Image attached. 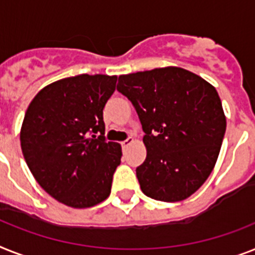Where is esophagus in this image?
<instances>
[{"label":"esophagus","instance_id":"34e87169","mask_svg":"<svg viewBox=\"0 0 255 255\" xmlns=\"http://www.w3.org/2000/svg\"><path fill=\"white\" fill-rule=\"evenodd\" d=\"M132 142H134V139H132V138H128V139L124 140V142L121 143V146H123V148L125 150V148H128V147H129Z\"/></svg>","mask_w":255,"mask_h":255}]
</instances>
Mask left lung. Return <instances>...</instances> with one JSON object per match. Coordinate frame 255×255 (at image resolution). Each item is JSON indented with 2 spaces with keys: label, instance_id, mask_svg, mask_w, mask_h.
Returning a JSON list of instances; mask_svg holds the SVG:
<instances>
[{
  "label": "left lung",
  "instance_id": "left-lung-1",
  "mask_svg": "<svg viewBox=\"0 0 255 255\" xmlns=\"http://www.w3.org/2000/svg\"><path fill=\"white\" fill-rule=\"evenodd\" d=\"M117 90L131 102L146 134V160L136 168L142 191L163 202L189 198L211 174L226 132L215 87L167 66L120 75Z\"/></svg>",
  "mask_w": 255,
  "mask_h": 255
}]
</instances>
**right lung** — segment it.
I'll use <instances>...</instances> for the list:
<instances>
[{"instance_id": "1", "label": "right lung", "mask_w": 255, "mask_h": 255, "mask_svg": "<svg viewBox=\"0 0 255 255\" xmlns=\"http://www.w3.org/2000/svg\"><path fill=\"white\" fill-rule=\"evenodd\" d=\"M116 82V75L64 78L40 90L24 115V160L37 184L69 207H92L111 194L123 151L105 140L103 109Z\"/></svg>"}]
</instances>
